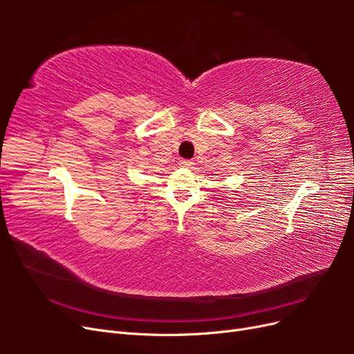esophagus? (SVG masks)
I'll use <instances>...</instances> for the list:
<instances>
[{
    "label": "esophagus",
    "mask_w": 354,
    "mask_h": 354,
    "mask_svg": "<svg viewBox=\"0 0 354 354\" xmlns=\"http://www.w3.org/2000/svg\"><path fill=\"white\" fill-rule=\"evenodd\" d=\"M194 160H189V159H181L180 160V165L181 167H185V168H190V167H194Z\"/></svg>",
    "instance_id": "esophagus-1"
}]
</instances>
